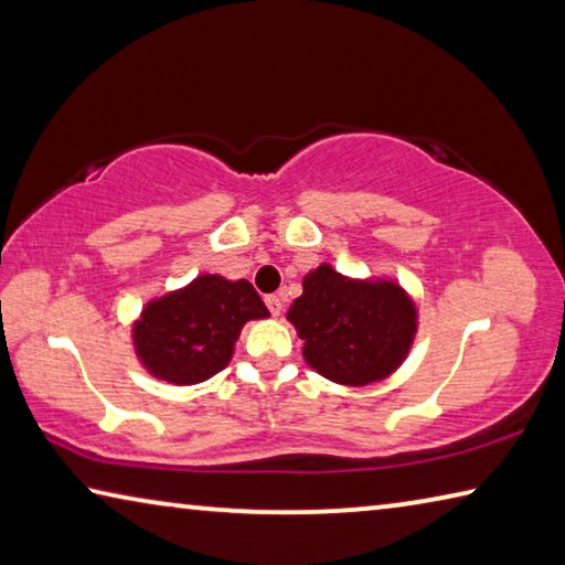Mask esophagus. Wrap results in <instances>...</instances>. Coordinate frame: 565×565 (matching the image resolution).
<instances>
[{
    "instance_id": "1",
    "label": "esophagus",
    "mask_w": 565,
    "mask_h": 565,
    "mask_svg": "<svg viewBox=\"0 0 565 565\" xmlns=\"http://www.w3.org/2000/svg\"><path fill=\"white\" fill-rule=\"evenodd\" d=\"M266 306H269L271 317H279V313H281V299H279V296H276V294L266 296Z\"/></svg>"
}]
</instances>
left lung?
I'll return each instance as SVG.
<instances>
[{"label": "left lung", "instance_id": "obj_1", "mask_svg": "<svg viewBox=\"0 0 565 565\" xmlns=\"http://www.w3.org/2000/svg\"><path fill=\"white\" fill-rule=\"evenodd\" d=\"M416 306L394 281H359L321 264L303 276L289 319L303 359L323 379L369 386L404 363L416 337Z\"/></svg>", "mask_w": 565, "mask_h": 565}]
</instances>
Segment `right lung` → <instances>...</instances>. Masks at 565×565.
<instances>
[{
	"label": "right lung",
	"instance_id": "1",
	"mask_svg": "<svg viewBox=\"0 0 565 565\" xmlns=\"http://www.w3.org/2000/svg\"><path fill=\"white\" fill-rule=\"evenodd\" d=\"M266 317L269 309L246 279L202 274L145 306L134 323V349L151 376L177 386L202 384L232 361L244 323Z\"/></svg>",
	"mask_w": 565,
	"mask_h": 565
}]
</instances>
